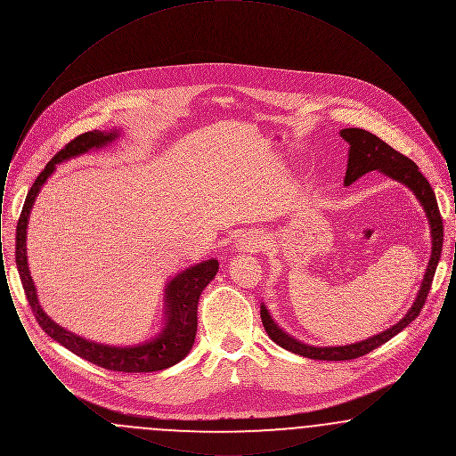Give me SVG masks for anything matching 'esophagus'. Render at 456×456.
<instances>
[{"label":"esophagus","mask_w":456,"mask_h":456,"mask_svg":"<svg viewBox=\"0 0 456 456\" xmlns=\"http://www.w3.org/2000/svg\"><path fill=\"white\" fill-rule=\"evenodd\" d=\"M263 248H265V242L256 232L244 234L238 240V249L240 253H258Z\"/></svg>","instance_id":"34e87169"}]
</instances>
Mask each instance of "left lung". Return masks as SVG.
Wrapping results in <instances>:
<instances>
[{
	"instance_id": "1",
	"label": "left lung",
	"mask_w": 456,
	"mask_h": 456,
	"mask_svg": "<svg viewBox=\"0 0 456 456\" xmlns=\"http://www.w3.org/2000/svg\"><path fill=\"white\" fill-rule=\"evenodd\" d=\"M340 134L346 138V142L350 143L346 184L348 186L355 179H359L361 175L379 169L381 173H385L393 179L403 183L405 186H409L415 196L419 198V201L422 203V207L426 210V216L429 218L431 234H433V253H431L429 266L426 270L419 296H417L415 303L411 307V311L405 314V318H402L396 325L390 326L387 331H381L379 335H374L368 340H362V342H357V344L340 346V347H313V346L303 344V342L292 338L290 335H287L283 330L275 325L268 309L261 304V322H263V326H265L268 337L275 344H279L281 347L289 350V352L299 354V355L307 357V359H318V361L357 359L361 355H366L370 350L383 346L385 342L393 338L396 333H400L405 326L411 325L413 320L419 316V313L422 311V305L426 304L428 294L431 290L434 273H436V266H437V261L441 256V249H443V218L439 214V207H437L433 188H431L429 181L419 171L417 164L411 160L409 157H405L403 153L391 149L388 143H385L381 138H378L376 134H372L369 131L359 130V128H346V130L340 131Z\"/></svg>"
}]
</instances>
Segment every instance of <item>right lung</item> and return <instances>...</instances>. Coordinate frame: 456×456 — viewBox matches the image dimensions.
<instances>
[{
  "label": "right lung",
  "mask_w": 456,
  "mask_h": 456,
  "mask_svg": "<svg viewBox=\"0 0 456 456\" xmlns=\"http://www.w3.org/2000/svg\"><path fill=\"white\" fill-rule=\"evenodd\" d=\"M118 136L116 131H87L68 142L65 147L56 153L45 166L43 173L37 175L30 191L27 193L23 203L22 214L17 224V242H15V260L20 273L23 290L30 309L44 331L54 338L58 344L80 355L88 362L109 369V370H123V372H152L160 369L171 368L179 362L190 348L193 347L196 335V307L201 290L217 275L218 261L212 260L195 263L193 266L174 275L166 289V325L162 331L145 344L131 346V347H112L86 340L65 328L56 325L37 303L36 287L27 266V251H25V234L27 222L30 216V208L34 200L39 193L45 179L54 171V166L66 159L86 153L90 149H99L112 142Z\"/></svg>",
  "instance_id": "right-lung-1"
}]
</instances>
